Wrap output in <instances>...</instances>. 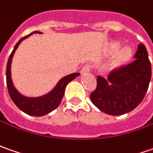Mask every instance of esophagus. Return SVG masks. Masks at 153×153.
Wrapping results in <instances>:
<instances>
[{"label": "esophagus", "instance_id": "esophagus-1", "mask_svg": "<svg viewBox=\"0 0 153 153\" xmlns=\"http://www.w3.org/2000/svg\"><path fill=\"white\" fill-rule=\"evenodd\" d=\"M91 65H89V64H86V65H85V66L83 67V68H81V70H80V73H81V74H84L89 73V72L91 71Z\"/></svg>", "mask_w": 153, "mask_h": 153}]
</instances>
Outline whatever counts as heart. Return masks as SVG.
Returning a JSON list of instances; mask_svg holds the SVG:
<instances>
[{
	"mask_svg": "<svg viewBox=\"0 0 153 153\" xmlns=\"http://www.w3.org/2000/svg\"><path fill=\"white\" fill-rule=\"evenodd\" d=\"M119 43H114L111 48V51H116L119 48ZM131 52L132 51L129 48V46H124L123 48H121L120 50L118 51L117 53V56H116V61L119 62H124L126 61L128 58H129L130 55H131Z\"/></svg>",
	"mask_w": 153,
	"mask_h": 153,
	"instance_id": "heart-1",
	"label": "heart"
}]
</instances>
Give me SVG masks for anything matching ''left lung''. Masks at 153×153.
Wrapping results in <instances>:
<instances>
[{
    "label": "left lung",
    "instance_id": "8db88e82",
    "mask_svg": "<svg viewBox=\"0 0 153 153\" xmlns=\"http://www.w3.org/2000/svg\"><path fill=\"white\" fill-rule=\"evenodd\" d=\"M133 62L114 69L108 79L97 77V86L91 94L97 108L108 115H123L142 102L152 77L151 62L143 44H139Z\"/></svg>",
    "mask_w": 153,
    "mask_h": 153
}]
</instances>
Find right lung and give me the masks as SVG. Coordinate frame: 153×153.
<instances>
[{"instance_id": "right-lung-1", "label": "right lung", "mask_w": 153, "mask_h": 153, "mask_svg": "<svg viewBox=\"0 0 153 153\" xmlns=\"http://www.w3.org/2000/svg\"><path fill=\"white\" fill-rule=\"evenodd\" d=\"M33 34H43V33L40 31H34L29 35L24 36L21 40H19V42L14 46L13 51H12L11 55L8 58L7 65V72H6L7 85L10 97L21 111H23L24 113L30 116L41 117L50 113L59 106L61 101L63 97L67 85L70 81L74 80L76 77L79 76L80 74L73 73L71 74L62 77L51 91L40 97H27L19 92L17 88L14 86L13 82L12 79L11 66H12L13 57L19 45L21 44V42L25 39L29 38Z\"/></svg>"}]
</instances>
